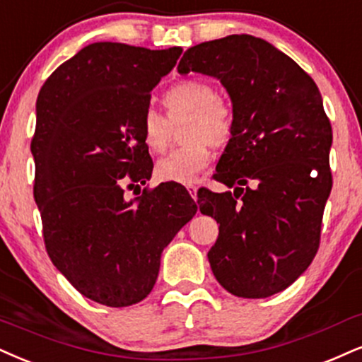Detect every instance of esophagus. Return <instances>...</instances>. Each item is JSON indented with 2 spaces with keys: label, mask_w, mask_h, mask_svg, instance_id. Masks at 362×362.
Instances as JSON below:
<instances>
[{
  "label": "esophagus",
  "mask_w": 362,
  "mask_h": 362,
  "mask_svg": "<svg viewBox=\"0 0 362 362\" xmlns=\"http://www.w3.org/2000/svg\"><path fill=\"white\" fill-rule=\"evenodd\" d=\"M188 191H189L191 198H193V199H196V198H198V188H196V186H193V185H191V186H188Z\"/></svg>",
  "instance_id": "1"
}]
</instances>
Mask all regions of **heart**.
I'll return each instance as SVG.
<instances>
[{
  "label": "heart",
  "mask_w": 362,
  "mask_h": 362,
  "mask_svg": "<svg viewBox=\"0 0 362 362\" xmlns=\"http://www.w3.org/2000/svg\"><path fill=\"white\" fill-rule=\"evenodd\" d=\"M169 114H189V144L177 147L158 160L156 173L163 181L193 185L211 159L209 141L220 144L230 136V110L216 97V90L202 80H182L164 95ZM142 139L153 151H163L169 141V124L158 110L147 109L141 119Z\"/></svg>",
  "instance_id": "1"
}]
</instances>
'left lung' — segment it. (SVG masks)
I'll return each instance as SVG.
<instances>
[{"mask_svg":"<svg viewBox=\"0 0 362 362\" xmlns=\"http://www.w3.org/2000/svg\"><path fill=\"white\" fill-rule=\"evenodd\" d=\"M177 72L220 80L233 105L215 174L233 191L198 194L199 211L220 223L208 252L213 275L236 297L282 292L317 253L332 188V127L319 88L292 58L252 35L188 48Z\"/></svg>","mask_w":362,"mask_h":362,"instance_id":"8db88e82","label":"left lung"}]
</instances>
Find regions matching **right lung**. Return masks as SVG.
Instances as JSON below:
<instances>
[{"instance_id":"obj_1","label":"right lung","mask_w":362,"mask_h":362,"mask_svg":"<svg viewBox=\"0 0 362 362\" xmlns=\"http://www.w3.org/2000/svg\"><path fill=\"white\" fill-rule=\"evenodd\" d=\"M181 52L92 43L38 93L31 154L45 247L58 272L97 304L127 307L149 296L160 253L198 211L173 182L132 199L124 194L126 185L151 180L141 119Z\"/></svg>"}]
</instances>
